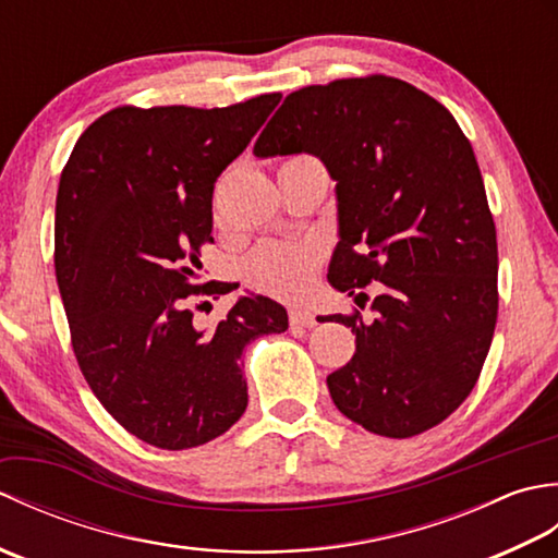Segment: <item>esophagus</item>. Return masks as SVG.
<instances>
[{"label":"esophagus","mask_w":558,"mask_h":558,"mask_svg":"<svg viewBox=\"0 0 558 558\" xmlns=\"http://www.w3.org/2000/svg\"><path fill=\"white\" fill-rule=\"evenodd\" d=\"M290 324L292 326L314 328L316 326V316L310 310H290Z\"/></svg>","instance_id":"34e87169"}]
</instances>
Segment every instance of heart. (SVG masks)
<instances>
[{"instance_id": "heart-1", "label": "heart", "mask_w": 558, "mask_h": 558, "mask_svg": "<svg viewBox=\"0 0 558 558\" xmlns=\"http://www.w3.org/2000/svg\"><path fill=\"white\" fill-rule=\"evenodd\" d=\"M312 160V158H292ZM322 248L312 242H266L244 264L248 286L280 300H298L312 288Z\"/></svg>"}]
</instances>
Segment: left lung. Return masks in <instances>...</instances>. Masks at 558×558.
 <instances>
[{
	"mask_svg": "<svg viewBox=\"0 0 558 558\" xmlns=\"http://www.w3.org/2000/svg\"><path fill=\"white\" fill-rule=\"evenodd\" d=\"M310 153L336 182L328 282H378L376 318L326 316L357 336L326 378L366 432L408 438L441 424L475 388L494 338L499 252L470 141L441 102L390 76L290 93L254 156ZM362 294V292H360Z\"/></svg>",
	"mask_w": 558,
	"mask_h": 558,
	"instance_id": "1",
	"label": "left lung"
}]
</instances>
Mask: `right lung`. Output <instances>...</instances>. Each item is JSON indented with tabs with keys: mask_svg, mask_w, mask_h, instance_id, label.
<instances>
[{
	"mask_svg": "<svg viewBox=\"0 0 558 558\" xmlns=\"http://www.w3.org/2000/svg\"><path fill=\"white\" fill-rule=\"evenodd\" d=\"M230 108H117L76 141L59 177L54 270L71 348L93 393L129 434L184 450L225 434L246 410L240 357L288 328L264 294L234 302L216 328H196L192 294L206 282L198 246L213 242V186L280 102Z\"/></svg>",
	"mask_w": 558,
	"mask_h": 558,
	"instance_id": "1",
	"label": "right lung"
}]
</instances>
